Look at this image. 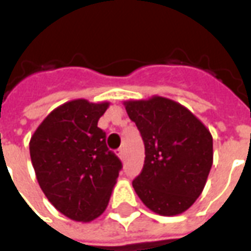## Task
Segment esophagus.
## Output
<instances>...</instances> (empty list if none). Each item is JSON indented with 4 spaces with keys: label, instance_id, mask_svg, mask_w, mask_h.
<instances>
[{
    "label": "esophagus",
    "instance_id": "esophagus-1",
    "mask_svg": "<svg viewBox=\"0 0 251 251\" xmlns=\"http://www.w3.org/2000/svg\"><path fill=\"white\" fill-rule=\"evenodd\" d=\"M117 156H118L121 160L125 157V151H124V148H120V149L117 151Z\"/></svg>",
    "mask_w": 251,
    "mask_h": 251
}]
</instances>
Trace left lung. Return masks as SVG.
Here are the masks:
<instances>
[{"label":"left lung","instance_id":"8db88e82","mask_svg":"<svg viewBox=\"0 0 251 251\" xmlns=\"http://www.w3.org/2000/svg\"><path fill=\"white\" fill-rule=\"evenodd\" d=\"M145 145V163L133 188L149 210L183 214L204 188L212 167V136L201 121L172 99L126 100Z\"/></svg>","mask_w":251,"mask_h":251}]
</instances>
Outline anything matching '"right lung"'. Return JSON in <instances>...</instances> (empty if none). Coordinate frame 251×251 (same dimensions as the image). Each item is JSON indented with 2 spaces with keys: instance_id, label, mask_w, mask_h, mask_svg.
I'll return each instance as SVG.
<instances>
[{
  "instance_id": "obj_1",
  "label": "right lung",
  "mask_w": 251,
  "mask_h": 251,
  "mask_svg": "<svg viewBox=\"0 0 251 251\" xmlns=\"http://www.w3.org/2000/svg\"><path fill=\"white\" fill-rule=\"evenodd\" d=\"M109 102L74 99L52 110L29 141L32 165L52 205L76 222L103 214L122 168L98 127Z\"/></svg>"
}]
</instances>
